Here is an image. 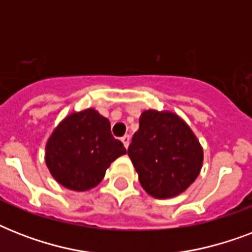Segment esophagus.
<instances>
[{
  "label": "esophagus",
  "instance_id": "obj_1",
  "mask_svg": "<svg viewBox=\"0 0 252 252\" xmlns=\"http://www.w3.org/2000/svg\"><path fill=\"white\" fill-rule=\"evenodd\" d=\"M129 141H130L129 134H126V136H123L122 137V142L124 144V146H126V148H128V146H129Z\"/></svg>",
  "mask_w": 252,
  "mask_h": 252
}]
</instances>
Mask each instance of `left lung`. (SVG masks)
<instances>
[{"instance_id": "8db88e82", "label": "left lung", "mask_w": 252, "mask_h": 252, "mask_svg": "<svg viewBox=\"0 0 252 252\" xmlns=\"http://www.w3.org/2000/svg\"><path fill=\"white\" fill-rule=\"evenodd\" d=\"M142 188L156 199L184 192L199 176L204 152L195 133L171 111L146 110L128 148Z\"/></svg>"}]
</instances>
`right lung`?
<instances>
[{"label":"right lung","instance_id":"add662e5","mask_svg":"<svg viewBox=\"0 0 252 252\" xmlns=\"http://www.w3.org/2000/svg\"><path fill=\"white\" fill-rule=\"evenodd\" d=\"M124 154V145L111 134L108 119L86 108L59 123L47 140L44 159L57 183L82 192L96 187L111 163Z\"/></svg>","mask_w":252,"mask_h":252}]
</instances>
